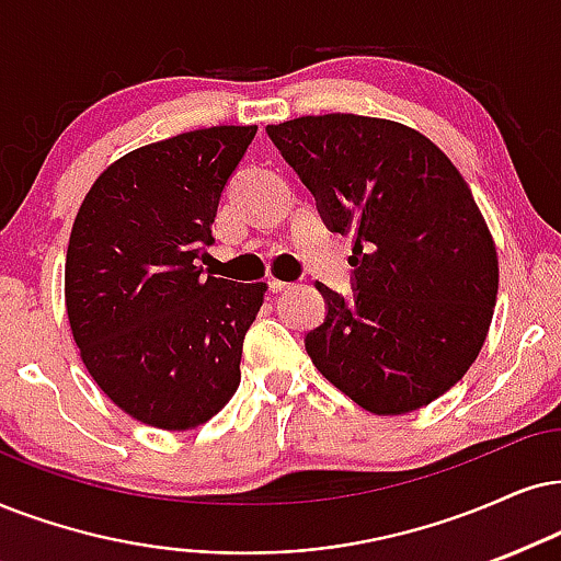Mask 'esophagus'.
<instances>
[{
	"instance_id": "obj_1",
	"label": "esophagus",
	"mask_w": 561,
	"mask_h": 561,
	"mask_svg": "<svg viewBox=\"0 0 561 561\" xmlns=\"http://www.w3.org/2000/svg\"><path fill=\"white\" fill-rule=\"evenodd\" d=\"M287 287H293V285H289V282L274 279V276H272V279H268V289H272V293H285Z\"/></svg>"
}]
</instances>
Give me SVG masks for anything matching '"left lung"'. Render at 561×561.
<instances>
[{
	"label": "left lung",
	"mask_w": 561,
	"mask_h": 561,
	"mask_svg": "<svg viewBox=\"0 0 561 561\" xmlns=\"http://www.w3.org/2000/svg\"><path fill=\"white\" fill-rule=\"evenodd\" d=\"M333 232H354V297L318 285L305 336L325 380L373 414H409L479 357L497 248L469 183L435 141L388 118L325 113L266 126Z\"/></svg>",
	"instance_id": "obj_1"
}]
</instances>
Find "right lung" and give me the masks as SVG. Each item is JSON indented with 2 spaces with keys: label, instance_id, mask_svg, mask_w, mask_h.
I'll return each mask as SVG.
<instances>
[{
  "label": "right lung",
  "instance_id": "add662e5",
  "mask_svg": "<svg viewBox=\"0 0 561 561\" xmlns=\"http://www.w3.org/2000/svg\"><path fill=\"white\" fill-rule=\"evenodd\" d=\"M253 137L256 126H211L139 147L98 175L75 217L64 266L72 336L101 391L150 427L194 430L240 386L266 285L219 279L198 261Z\"/></svg>",
  "mask_w": 561,
  "mask_h": 561
}]
</instances>
